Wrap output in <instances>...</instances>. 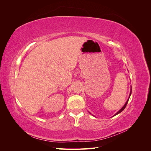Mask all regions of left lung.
Instances as JSON below:
<instances>
[{
    "label": "left lung",
    "instance_id": "obj_1",
    "mask_svg": "<svg viewBox=\"0 0 151 151\" xmlns=\"http://www.w3.org/2000/svg\"><path fill=\"white\" fill-rule=\"evenodd\" d=\"M131 93H132V87H131V89H130V94H129V98H128V99L127 100V101H126V103H125V104L123 105V106L120 109L119 111H118L116 113H115V115H114L113 116H115V115H118V114H119V113H120L122 111H123L124 110V109L125 108V107H126V106H127V103H128V101H129V98H130V95H131ZM91 114V113H90Z\"/></svg>",
    "mask_w": 151,
    "mask_h": 151
}]
</instances>
